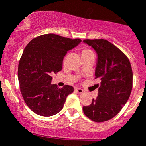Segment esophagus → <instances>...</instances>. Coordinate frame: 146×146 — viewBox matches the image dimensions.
Segmentation results:
<instances>
[{
	"label": "esophagus",
	"instance_id": "34e87169",
	"mask_svg": "<svg viewBox=\"0 0 146 146\" xmlns=\"http://www.w3.org/2000/svg\"><path fill=\"white\" fill-rule=\"evenodd\" d=\"M74 90H75V92H78V94H81L83 93V92H84V90H82V89H80V88H75Z\"/></svg>",
	"mask_w": 146,
	"mask_h": 146
}]
</instances>
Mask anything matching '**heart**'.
<instances>
[{
  "mask_svg": "<svg viewBox=\"0 0 146 146\" xmlns=\"http://www.w3.org/2000/svg\"><path fill=\"white\" fill-rule=\"evenodd\" d=\"M90 52H92V51L91 50H90V49L84 48V49H83V50H82V55H84V54H89V53H90Z\"/></svg>",
  "mask_w": 146,
  "mask_h": 146,
  "instance_id": "obj_1",
  "label": "heart"
}]
</instances>
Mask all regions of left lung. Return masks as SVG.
<instances>
[{
    "mask_svg": "<svg viewBox=\"0 0 146 146\" xmlns=\"http://www.w3.org/2000/svg\"><path fill=\"white\" fill-rule=\"evenodd\" d=\"M98 54L96 78L101 81L98 95L90 105L84 106V114L96 122L108 121L121 111L131 95L133 72L127 56L105 39H84Z\"/></svg>",
    "mask_w": 146,
    "mask_h": 146,
    "instance_id": "obj_1",
    "label": "left lung"
}]
</instances>
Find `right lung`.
<instances>
[{
	"instance_id": "right-lung-1",
	"label": "right lung",
	"mask_w": 146,
	"mask_h": 146,
	"mask_svg": "<svg viewBox=\"0 0 146 146\" xmlns=\"http://www.w3.org/2000/svg\"><path fill=\"white\" fill-rule=\"evenodd\" d=\"M81 42L54 33L33 38L27 44L18 68L20 91L28 108L37 115L51 116L62 109L67 96L74 88L65 85L61 89L51 84L53 73L61 71L68 50Z\"/></svg>"
}]
</instances>
